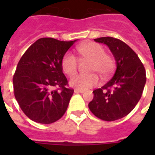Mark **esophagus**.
<instances>
[{"instance_id":"34e87169","label":"esophagus","mask_w":155,"mask_h":155,"mask_svg":"<svg viewBox=\"0 0 155 155\" xmlns=\"http://www.w3.org/2000/svg\"><path fill=\"white\" fill-rule=\"evenodd\" d=\"M75 93H83V92H84V90H80V89H75Z\"/></svg>"}]
</instances>
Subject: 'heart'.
<instances>
[{
	"label": "heart",
	"instance_id": "heart-1",
	"mask_svg": "<svg viewBox=\"0 0 155 155\" xmlns=\"http://www.w3.org/2000/svg\"><path fill=\"white\" fill-rule=\"evenodd\" d=\"M77 51L83 58L92 61L90 72L98 73L102 78H107L113 72L115 67L114 58L110 54H105L104 47L99 43L88 42L80 45L77 47ZM78 64L77 58L70 52L66 53L61 61L63 71L69 76H72L77 72ZM98 83L99 78L96 74L76 75L70 81L72 87L80 90L91 88L98 84Z\"/></svg>",
	"mask_w": 155,
	"mask_h": 155
}]
</instances>
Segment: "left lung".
<instances>
[{"mask_svg": "<svg viewBox=\"0 0 155 155\" xmlns=\"http://www.w3.org/2000/svg\"><path fill=\"white\" fill-rule=\"evenodd\" d=\"M94 40L108 46L117 69L107 84L93 91L88 108L97 117L113 121L128 115L139 101L147 81L146 70L137 54L121 40L113 37Z\"/></svg>", "mask_w": 155, "mask_h": 155, "instance_id": "obj_1", "label": "left lung"}]
</instances>
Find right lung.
Instances as JSON below:
<instances>
[{
  "mask_svg": "<svg viewBox=\"0 0 155 155\" xmlns=\"http://www.w3.org/2000/svg\"><path fill=\"white\" fill-rule=\"evenodd\" d=\"M75 41L42 38L26 50L18 62L13 78L14 96L30 120L51 124L67 111L74 90L67 87L68 82L61 61Z\"/></svg>",
  "mask_w": 155,
  "mask_h": 155,
  "instance_id": "right-lung-1",
  "label": "right lung"
}]
</instances>
